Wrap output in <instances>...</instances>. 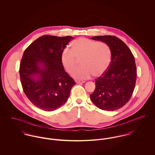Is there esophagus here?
Instances as JSON below:
<instances>
[{
  "label": "esophagus",
  "mask_w": 155,
  "mask_h": 155,
  "mask_svg": "<svg viewBox=\"0 0 155 155\" xmlns=\"http://www.w3.org/2000/svg\"><path fill=\"white\" fill-rule=\"evenodd\" d=\"M76 82L77 84H81V83H85V82L84 81H80V80H76Z\"/></svg>",
  "instance_id": "34e87169"
}]
</instances>
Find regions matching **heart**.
<instances>
[{"label": "heart", "mask_w": 155, "mask_h": 155, "mask_svg": "<svg viewBox=\"0 0 155 155\" xmlns=\"http://www.w3.org/2000/svg\"><path fill=\"white\" fill-rule=\"evenodd\" d=\"M82 66L72 74L77 79H87L92 75L99 76L107 70L111 59V51L108 45L81 38L71 43V51L65 49L61 54L62 64L71 73L78 67L81 60Z\"/></svg>", "instance_id": "1"}]
</instances>
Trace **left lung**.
I'll list each match as a JSON object with an SVG mask.
<instances>
[{
    "label": "left lung",
    "mask_w": 155,
    "mask_h": 155,
    "mask_svg": "<svg viewBox=\"0 0 155 155\" xmlns=\"http://www.w3.org/2000/svg\"><path fill=\"white\" fill-rule=\"evenodd\" d=\"M91 39L108 45L111 60L102 76L95 79L91 100L101 110H117L129 101L135 88L137 68L134 57L128 46L116 36H98Z\"/></svg>",
    "instance_id": "1"
}]
</instances>
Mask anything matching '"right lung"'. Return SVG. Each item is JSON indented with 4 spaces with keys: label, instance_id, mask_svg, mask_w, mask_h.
Here are the masks:
<instances>
[{
    "label": "right lung",
    "instance_id": "add662e5",
    "mask_svg": "<svg viewBox=\"0 0 155 155\" xmlns=\"http://www.w3.org/2000/svg\"><path fill=\"white\" fill-rule=\"evenodd\" d=\"M73 39L70 36L44 35L24 52L20 66L23 91L41 110L51 111L60 108L76 84L65 71L61 60L63 50Z\"/></svg>",
    "mask_w": 155,
    "mask_h": 155
}]
</instances>
